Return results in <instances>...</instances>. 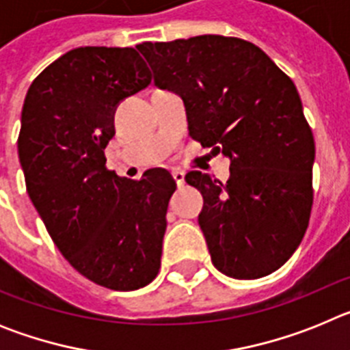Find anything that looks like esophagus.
Segmentation results:
<instances>
[{
  "mask_svg": "<svg viewBox=\"0 0 350 350\" xmlns=\"http://www.w3.org/2000/svg\"><path fill=\"white\" fill-rule=\"evenodd\" d=\"M172 175H173V178H175V182H177L178 187H180V185H184V182H185V173L184 172H180V170H173Z\"/></svg>",
  "mask_w": 350,
  "mask_h": 350,
  "instance_id": "esophagus-1",
  "label": "esophagus"
}]
</instances>
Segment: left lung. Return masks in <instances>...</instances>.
Masks as SVG:
<instances>
[{
	"label": "left lung",
	"instance_id": "8db88e82",
	"mask_svg": "<svg viewBox=\"0 0 350 350\" xmlns=\"http://www.w3.org/2000/svg\"><path fill=\"white\" fill-rule=\"evenodd\" d=\"M154 83L184 101L189 135L230 159L222 184L202 172L198 222L213 267L259 279L293 256L310 219L314 135L296 85L254 43L221 35L138 45Z\"/></svg>",
	"mask_w": 350,
	"mask_h": 350
}]
</instances>
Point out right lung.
<instances>
[{
    "label": "right lung",
    "instance_id": "right-lung-1",
    "mask_svg": "<svg viewBox=\"0 0 350 350\" xmlns=\"http://www.w3.org/2000/svg\"><path fill=\"white\" fill-rule=\"evenodd\" d=\"M148 83L135 49H73L33 80L21 116L17 148L31 202L71 267L113 291L156 279L177 189L166 170L131 180L105 166L117 105Z\"/></svg>",
    "mask_w": 350,
    "mask_h": 350
}]
</instances>
